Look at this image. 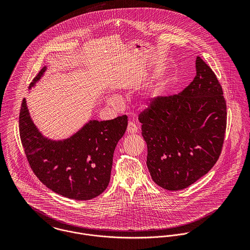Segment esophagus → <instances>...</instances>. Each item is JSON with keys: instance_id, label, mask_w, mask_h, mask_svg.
<instances>
[{"instance_id": "34e87169", "label": "esophagus", "mask_w": 250, "mask_h": 250, "mask_svg": "<svg viewBox=\"0 0 250 250\" xmlns=\"http://www.w3.org/2000/svg\"><path fill=\"white\" fill-rule=\"evenodd\" d=\"M127 132H128L129 134H136V133L138 132V126H137V125H136L134 122L130 121V122L128 123Z\"/></svg>"}]
</instances>
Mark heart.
<instances>
[{
    "mask_svg": "<svg viewBox=\"0 0 250 250\" xmlns=\"http://www.w3.org/2000/svg\"><path fill=\"white\" fill-rule=\"evenodd\" d=\"M116 101V99H114V98H110L109 99V102H115Z\"/></svg>",
    "mask_w": 250,
    "mask_h": 250,
    "instance_id": "1",
    "label": "heart"
}]
</instances>
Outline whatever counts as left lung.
<instances>
[{"mask_svg":"<svg viewBox=\"0 0 250 250\" xmlns=\"http://www.w3.org/2000/svg\"><path fill=\"white\" fill-rule=\"evenodd\" d=\"M193 81L179 94L158 96L139 115L147 167L167 190L188 188L219 158L226 130V101L216 76L200 58Z\"/></svg>","mask_w":250,"mask_h":250,"instance_id":"left-lung-1","label":"left lung"}]
</instances>
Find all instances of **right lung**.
<instances>
[{
    "label": "right lung",
    "mask_w": 250,
    "mask_h": 250,
    "mask_svg": "<svg viewBox=\"0 0 250 250\" xmlns=\"http://www.w3.org/2000/svg\"><path fill=\"white\" fill-rule=\"evenodd\" d=\"M45 71L46 66L30 88ZM127 125V115L106 121L90 120L70 138L53 141L36 128L26 99L19 115L21 143L36 177L54 192L75 200L92 199L107 188L114 149Z\"/></svg>",
    "instance_id": "right-lung-1"
}]
</instances>
